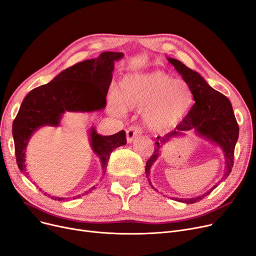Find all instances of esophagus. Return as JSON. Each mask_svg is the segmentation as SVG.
<instances>
[{
	"label": "esophagus",
	"mask_w": 256,
	"mask_h": 256,
	"mask_svg": "<svg viewBox=\"0 0 256 256\" xmlns=\"http://www.w3.org/2000/svg\"><path fill=\"white\" fill-rule=\"evenodd\" d=\"M141 134H142V130L140 126H130L126 130V140L130 143L134 140V138H136L137 136H140Z\"/></svg>",
	"instance_id": "esophagus-1"
}]
</instances>
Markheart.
Segmentation results:
<instances>
[{
  "mask_svg": "<svg viewBox=\"0 0 256 256\" xmlns=\"http://www.w3.org/2000/svg\"><path fill=\"white\" fill-rule=\"evenodd\" d=\"M192 102L190 84L160 70L126 77L118 93L110 98V110L116 114L124 108H146L144 124L152 132H165L179 124Z\"/></svg>",
  "mask_w": 256,
  "mask_h": 256,
  "instance_id": "heart-1",
  "label": "heart"
}]
</instances>
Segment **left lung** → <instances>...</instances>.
Instances as JSON below:
<instances>
[{"mask_svg": "<svg viewBox=\"0 0 256 256\" xmlns=\"http://www.w3.org/2000/svg\"><path fill=\"white\" fill-rule=\"evenodd\" d=\"M168 62L174 66L176 70L182 75L183 80L190 84L194 95V100L196 102L185 118L182 120L181 124L176 126V130L165 136V138H162L160 143L168 140L170 136H178L181 134L180 132L196 128L200 134L206 136L208 139L216 142L223 148L226 158V172L223 179H226L230 174L233 168V163H234V148L240 132L231 102L225 95L211 88L201 75L188 68L181 62L174 58H168ZM158 139H160V137H158ZM160 143L159 141L156 142L154 150L150 159L146 161V165L148 180L154 190L156 188L152 185L148 176L150 166L159 156ZM216 186L218 185H214L211 188L210 192H207L205 194L196 198L174 200L186 204H194L198 202L200 200L204 198V196H208Z\"/></svg>", "mask_w": 256, "mask_h": 256, "instance_id": "1", "label": "left lung"}]
</instances>
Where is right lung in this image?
<instances>
[{
    "instance_id": "right-lung-1",
    "label": "right lung",
    "mask_w": 256,
    "mask_h": 256,
    "mask_svg": "<svg viewBox=\"0 0 256 256\" xmlns=\"http://www.w3.org/2000/svg\"><path fill=\"white\" fill-rule=\"evenodd\" d=\"M122 56L121 52H102L95 60L75 64L49 84L33 88L27 94L12 124L16 158L20 172L26 170L25 150L36 130L42 126H58L66 110L93 112L106 106L114 64ZM91 130L92 148L100 157L106 172L110 152L126 144V132L122 130L114 135L100 136L94 128Z\"/></svg>"
}]
</instances>
